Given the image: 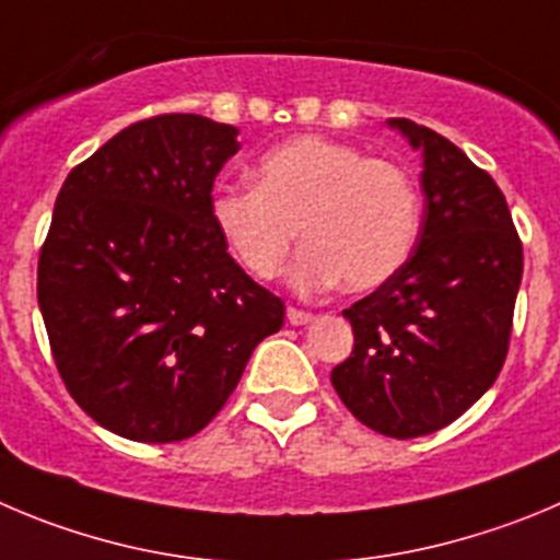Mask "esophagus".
Here are the masks:
<instances>
[{
  "mask_svg": "<svg viewBox=\"0 0 560 560\" xmlns=\"http://www.w3.org/2000/svg\"><path fill=\"white\" fill-rule=\"evenodd\" d=\"M287 320H290V326H306V323L315 320V315L304 310H295V306H287Z\"/></svg>",
  "mask_w": 560,
  "mask_h": 560,
  "instance_id": "34e87169",
  "label": "esophagus"
}]
</instances>
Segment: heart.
<instances>
[{
  "label": "heart",
  "instance_id": "1",
  "mask_svg": "<svg viewBox=\"0 0 560 560\" xmlns=\"http://www.w3.org/2000/svg\"><path fill=\"white\" fill-rule=\"evenodd\" d=\"M256 187L221 185L209 212L232 256L256 279H273L295 245L298 292L328 284L373 290L400 273L420 237L422 207L411 176L339 140L304 135L270 149Z\"/></svg>",
  "mask_w": 560,
  "mask_h": 560
}]
</instances>
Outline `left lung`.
Wrapping results in <instances>:
<instances>
[{
  "mask_svg": "<svg viewBox=\"0 0 560 560\" xmlns=\"http://www.w3.org/2000/svg\"><path fill=\"white\" fill-rule=\"evenodd\" d=\"M386 124L422 151L425 212L400 273L342 312L353 353L331 384L359 422L415 439L458 420L503 370L522 243L500 187L458 145L409 118Z\"/></svg>",
  "mask_w": 560,
  "mask_h": 560,
  "instance_id": "1",
  "label": "left lung"
}]
</instances>
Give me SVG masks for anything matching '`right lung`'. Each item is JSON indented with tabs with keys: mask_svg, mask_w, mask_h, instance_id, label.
<instances>
[{
	"mask_svg": "<svg viewBox=\"0 0 560 560\" xmlns=\"http://www.w3.org/2000/svg\"><path fill=\"white\" fill-rule=\"evenodd\" d=\"M237 129L154 115L66 176L38 259V306L71 398L132 442H182L284 323L212 223V185Z\"/></svg>",
	"mask_w": 560,
	"mask_h": 560,
	"instance_id": "obj_1",
	"label": "right lung"
}]
</instances>
